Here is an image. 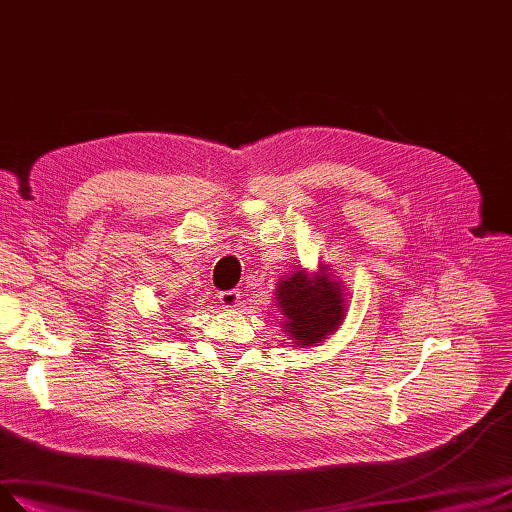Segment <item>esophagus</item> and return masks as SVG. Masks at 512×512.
Here are the masks:
<instances>
[{
    "label": "esophagus",
    "instance_id": "1",
    "mask_svg": "<svg viewBox=\"0 0 512 512\" xmlns=\"http://www.w3.org/2000/svg\"><path fill=\"white\" fill-rule=\"evenodd\" d=\"M220 303L224 309H235L241 303V292L239 290H228V292H220Z\"/></svg>",
    "mask_w": 512,
    "mask_h": 512
}]
</instances>
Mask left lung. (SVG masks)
<instances>
[{"mask_svg":"<svg viewBox=\"0 0 512 512\" xmlns=\"http://www.w3.org/2000/svg\"><path fill=\"white\" fill-rule=\"evenodd\" d=\"M296 269L279 277L275 305L281 313V326L298 347H313L339 330L347 315L345 286L330 273V264L320 262L317 271Z\"/></svg>","mask_w":512,"mask_h":512,"instance_id":"1","label":"left lung"}]
</instances>
